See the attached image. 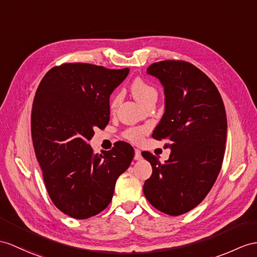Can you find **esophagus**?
Segmentation results:
<instances>
[{
	"label": "esophagus",
	"instance_id": "obj_1",
	"mask_svg": "<svg viewBox=\"0 0 257 257\" xmlns=\"http://www.w3.org/2000/svg\"><path fill=\"white\" fill-rule=\"evenodd\" d=\"M135 160H141L142 159V153L140 149H135V155H134Z\"/></svg>",
	"mask_w": 257,
	"mask_h": 257
}]
</instances>
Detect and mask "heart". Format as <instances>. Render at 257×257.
Instances as JSON below:
<instances>
[{"mask_svg":"<svg viewBox=\"0 0 257 257\" xmlns=\"http://www.w3.org/2000/svg\"><path fill=\"white\" fill-rule=\"evenodd\" d=\"M131 91H132V95L134 98L139 101L140 103L145 105L150 100H157L158 97V91L156 89V87L152 84L147 83L146 80H144L141 77H136L132 84H131ZM121 101V95L120 93H114L113 97L111 98L110 101V109L115 110L117 105L120 104ZM146 127L143 126H136V127H130L124 132L125 139L139 144L142 142L144 134L146 133Z\"/></svg>","mask_w":257,"mask_h":257,"instance_id":"heart-1","label":"heart"}]
</instances>
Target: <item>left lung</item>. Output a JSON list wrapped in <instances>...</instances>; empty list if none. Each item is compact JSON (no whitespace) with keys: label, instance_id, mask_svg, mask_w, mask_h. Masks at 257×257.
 <instances>
[{"label":"left lung","instance_id":"1","mask_svg":"<svg viewBox=\"0 0 257 257\" xmlns=\"http://www.w3.org/2000/svg\"><path fill=\"white\" fill-rule=\"evenodd\" d=\"M147 73L165 88V113L153 137L171 149L165 164L145 152L153 174L144 194L155 208L179 216L195 208L220 172L227 139V115L217 87L199 68L185 61L154 63Z\"/></svg>","mask_w":257,"mask_h":257}]
</instances>
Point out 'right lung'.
Here are the masks:
<instances>
[{
	"instance_id": "right-lung-1",
	"label": "right lung",
	"mask_w": 257,
	"mask_h": 257,
	"mask_svg": "<svg viewBox=\"0 0 257 257\" xmlns=\"http://www.w3.org/2000/svg\"><path fill=\"white\" fill-rule=\"evenodd\" d=\"M128 72L64 63L52 67L37 88L31 110L36 157L50 198L72 218L87 219L107 208L117 178L134 158L125 142L103 156L88 144L93 130L109 123L110 95Z\"/></svg>"
}]
</instances>
